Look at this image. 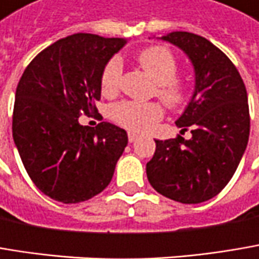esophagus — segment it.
<instances>
[{
    "instance_id": "34e87169",
    "label": "esophagus",
    "mask_w": 259,
    "mask_h": 259,
    "mask_svg": "<svg viewBox=\"0 0 259 259\" xmlns=\"http://www.w3.org/2000/svg\"><path fill=\"white\" fill-rule=\"evenodd\" d=\"M139 139V136L136 134V133H128V140L133 143V141H136V140Z\"/></svg>"
}]
</instances>
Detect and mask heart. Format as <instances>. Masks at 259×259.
<instances>
[{"mask_svg": "<svg viewBox=\"0 0 259 259\" xmlns=\"http://www.w3.org/2000/svg\"><path fill=\"white\" fill-rule=\"evenodd\" d=\"M140 66L155 81V94L169 107H178L187 99L186 85L177 79L178 63L176 56L162 46H153L143 50L137 56ZM122 79V62L118 57L110 59L102 72V91L112 96L119 90ZM112 118L119 125L133 131H146L162 119L163 110L155 102L140 103L122 100L112 106Z\"/></svg>", "mask_w": 259, "mask_h": 259, "instance_id": "obj_1", "label": "heart"}]
</instances>
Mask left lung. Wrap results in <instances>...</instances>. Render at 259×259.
Wrapping results in <instances>:
<instances>
[{"mask_svg":"<svg viewBox=\"0 0 259 259\" xmlns=\"http://www.w3.org/2000/svg\"><path fill=\"white\" fill-rule=\"evenodd\" d=\"M160 39L181 48L194 67V93L177 119L181 136L155 140L146 165L157 193L181 203H200L220 193L236 172L249 140V106L243 79L231 60L206 38L171 32Z\"/></svg>","mask_w":259,"mask_h":259,"instance_id":"8db88e82","label":"left lung"}]
</instances>
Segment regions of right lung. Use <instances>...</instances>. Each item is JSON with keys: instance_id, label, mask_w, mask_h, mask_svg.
<instances>
[{"instance_id": "right-lung-1", "label": "right lung", "mask_w": 259, "mask_h": 259, "mask_svg": "<svg viewBox=\"0 0 259 259\" xmlns=\"http://www.w3.org/2000/svg\"><path fill=\"white\" fill-rule=\"evenodd\" d=\"M122 38L75 33L42 50L25 69L13 110V140L33 184L48 197L79 203L109 186L128 136L79 116L97 112L102 72Z\"/></svg>"}]
</instances>
